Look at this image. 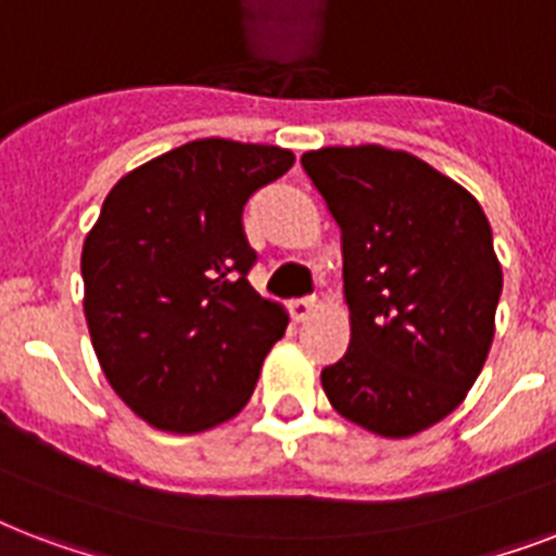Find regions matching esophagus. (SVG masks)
I'll return each mask as SVG.
<instances>
[{
	"label": "esophagus",
	"mask_w": 556,
	"mask_h": 556,
	"mask_svg": "<svg viewBox=\"0 0 556 556\" xmlns=\"http://www.w3.org/2000/svg\"><path fill=\"white\" fill-rule=\"evenodd\" d=\"M313 309H316V295H309V299H299L290 304V313L295 321H304V318L313 316Z\"/></svg>",
	"instance_id": "esophagus-1"
}]
</instances>
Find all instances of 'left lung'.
Instances as JSON below:
<instances>
[{
  "label": "left lung",
  "instance_id": "left-lung-1",
  "mask_svg": "<svg viewBox=\"0 0 556 556\" xmlns=\"http://www.w3.org/2000/svg\"><path fill=\"white\" fill-rule=\"evenodd\" d=\"M301 167L342 231L351 345L321 371L339 415L408 438L450 415L484 368L502 266L484 211L403 150L321 148Z\"/></svg>",
  "mask_w": 556,
  "mask_h": 556
}]
</instances>
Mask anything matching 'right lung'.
I'll list each match as a JSON object with an SVG mask.
<instances>
[{"label":"right lung","mask_w":556,"mask_h":556,"mask_svg":"<svg viewBox=\"0 0 556 556\" xmlns=\"http://www.w3.org/2000/svg\"><path fill=\"white\" fill-rule=\"evenodd\" d=\"M295 156L188 141L103 200L80 257L89 337L127 406L165 432H202L247 406L287 313L252 290L243 208Z\"/></svg>","instance_id":"add662e5"}]
</instances>
